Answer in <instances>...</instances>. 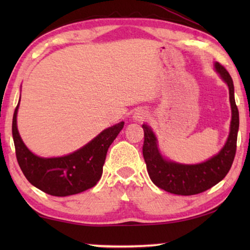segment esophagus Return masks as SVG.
Returning <instances> with one entry per match:
<instances>
[{
	"mask_svg": "<svg viewBox=\"0 0 250 250\" xmlns=\"http://www.w3.org/2000/svg\"><path fill=\"white\" fill-rule=\"evenodd\" d=\"M146 119H147V111L145 109H138L137 111L133 113V120L141 122L145 121Z\"/></svg>",
	"mask_w": 250,
	"mask_h": 250,
	"instance_id": "obj_1",
	"label": "esophagus"
}]
</instances>
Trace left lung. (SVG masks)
I'll return each mask as SVG.
<instances>
[{"instance_id":"obj_1","label":"left lung","mask_w":250,"mask_h":250,"mask_svg":"<svg viewBox=\"0 0 250 250\" xmlns=\"http://www.w3.org/2000/svg\"><path fill=\"white\" fill-rule=\"evenodd\" d=\"M215 69L221 78L227 83L229 89V103L231 108V121L229 134L225 146L217 154L198 164H182L167 160L161 154L158 146V139L151 126L142 125L145 131L143 142V158L151 181L168 193L176 195H195L205 192L221 182L230 170L236 154L237 133L239 128V113L235 103L234 83L228 71L215 62Z\"/></svg>"}]
</instances>
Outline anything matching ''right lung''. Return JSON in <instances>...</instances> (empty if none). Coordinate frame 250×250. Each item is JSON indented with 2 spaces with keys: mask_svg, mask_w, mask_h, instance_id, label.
Listing matches in <instances>:
<instances>
[{
  "mask_svg": "<svg viewBox=\"0 0 250 250\" xmlns=\"http://www.w3.org/2000/svg\"><path fill=\"white\" fill-rule=\"evenodd\" d=\"M20 101L14 111L12 134L19 166L29 183L53 196H69L94 188L103 175L109 146L124 128L125 122L104 129L73 153L58 158H42L28 150L19 133L16 117Z\"/></svg>",
  "mask_w": 250,
  "mask_h": 250,
  "instance_id": "1",
  "label": "right lung"
}]
</instances>
